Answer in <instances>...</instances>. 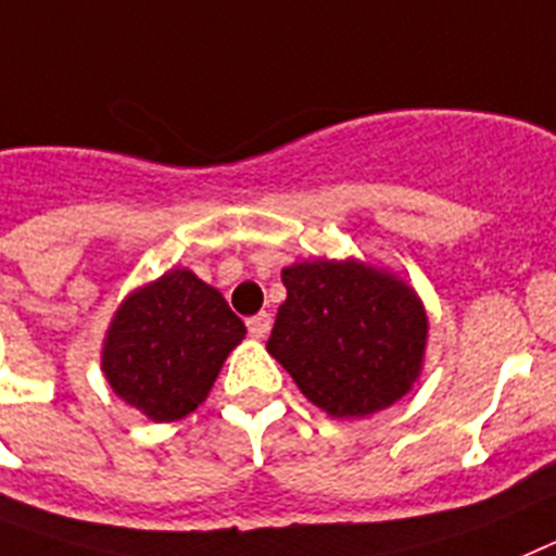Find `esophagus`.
I'll return each mask as SVG.
<instances>
[{
    "label": "esophagus",
    "instance_id": "obj_1",
    "mask_svg": "<svg viewBox=\"0 0 556 556\" xmlns=\"http://www.w3.org/2000/svg\"><path fill=\"white\" fill-rule=\"evenodd\" d=\"M245 327H249L251 338H265L271 332V316H268V313H257V316H251L249 321H245Z\"/></svg>",
    "mask_w": 556,
    "mask_h": 556
}]
</instances>
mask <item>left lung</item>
<instances>
[{"instance_id": "left-lung-1", "label": "left lung", "mask_w": 556, "mask_h": 556, "mask_svg": "<svg viewBox=\"0 0 556 556\" xmlns=\"http://www.w3.org/2000/svg\"><path fill=\"white\" fill-rule=\"evenodd\" d=\"M282 285L268 352L313 405L366 417L412 389L428 318L408 285L352 260L296 263Z\"/></svg>"}]
</instances>
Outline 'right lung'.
<instances>
[{
  "label": "right lung",
  "instance_id": "add662e5",
  "mask_svg": "<svg viewBox=\"0 0 556 556\" xmlns=\"http://www.w3.org/2000/svg\"><path fill=\"white\" fill-rule=\"evenodd\" d=\"M245 325L215 288L185 268L125 299L103 346L111 389L156 422L204 403Z\"/></svg>",
  "mask_w": 556,
  "mask_h": 556
}]
</instances>
